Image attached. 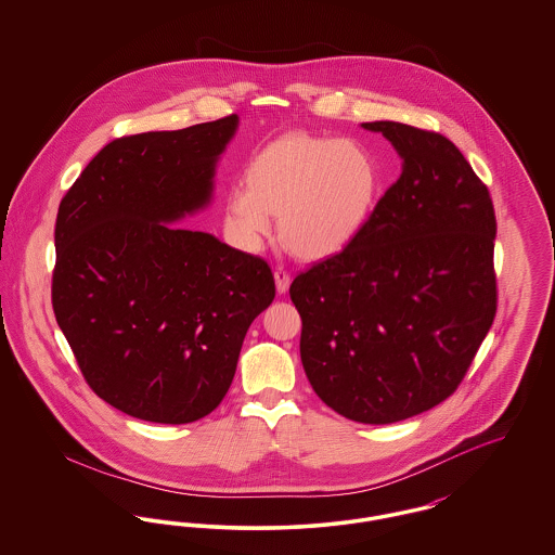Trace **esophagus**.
<instances>
[{"label":"esophagus","instance_id":"34e87169","mask_svg":"<svg viewBox=\"0 0 555 555\" xmlns=\"http://www.w3.org/2000/svg\"><path fill=\"white\" fill-rule=\"evenodd\" d=\"M274 281H276V291L285 293V291L289 289L291 285L289 270L285 266H276L274 268Z\"/></svg>","mask_w":555,"mask_h":555}]
</instances>
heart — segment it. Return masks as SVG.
Listing matches in <instances>:
<instances>
[{
    "label": "heart",
    "mask_w": 555,
    "mask_h": 555,
    "mask_svg": "<svg viewBox=\"0 0 555 555\" xmlns=\"http://www.w3.org/2000/svg\"><path fill=\"white\" fill-rule=\"evenodd\" d=\"M380 191V168L356 141L291 132L270 141L249 162L247 183L227 195L233 235L258 249L272 233V216L291 249L304 258L341 251L369 222Z\"/></svg>",
    "instance_id": "b5f03b06"
}]
</instances>
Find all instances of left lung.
I'll return each mask as SVG.
<instances>
[{
  "mask_svg": "<svg viewBox=\"0 0 555 555\" xmlns=\"http://www.w3.org/2000/svg\"><path fill=\"white\" fill-rule=\"evenodd\" d=\"M403 159L358 237L291 283L301 364L349 421L391 424L446 401L498 310L487 185L441 132L378 120Z\"/></svg>",
  "mask_w": 555,
  "mask_h": 555,
  "instance_id": "left-lung-1",
  "label": "left lung"
}]
</instances>
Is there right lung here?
<instances>
[{
    "instance_id": "add662e5",
    "label": "right lung",
    "mask_w": 555,
    "mask_h": 555,
    "mask_svg": "<svg viewBox=\"0 0 555 555\" xmlns=\"http://www.w3.org/2000/svg\"><path fill=\"white\" fill-rule=\"evenodd\" d=\"M235 129L231 114L118 137L60 202L53 314L93 393L132 418L208 416L249 324L274 299L264 258L168 224L210 202Z\"/></svg>"
}]
</instances>
